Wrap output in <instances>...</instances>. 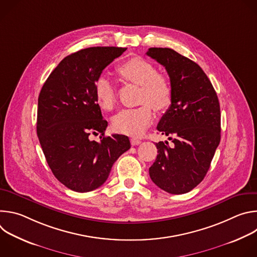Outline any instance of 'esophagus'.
Masks as SVG:
<instances>
[{
	"mask_svg": "<svg viewBox=\"0 0 257 257\" xmlns=\"http://www.w3.org/2000/svg\"><path fill=\"white\" fill-rule=\"evenodd\" d=\"M130 141H131V144H132L133 146L138 145V144H140V142H141V141H140L139 139H137V138H131Z\"/></svg>",
	"mask_w": 257,
	"mask_h": 257,
	"instance_id": "1",
	"label": "esophagus"
}]
</instances>
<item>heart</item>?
Instances as JSON below:
<instances>
[{
    "label": "heart",
    "mask_w": 257,
    "mask_h": 257,
    "mask_svg": "<svg viewBox=\"0 0 257 257\" xmlns=\"http://www.w3.org/2000/svg\"><path fill=\"white\" fill-rule=\"evenodd\" d=\"M120 76L132 83L141 85L140 106L125 108L113 119L115 131L137 136L143 133L154 120L153 108L165 111L172 102V85L169 78L158 73L156 66L142 58H131L118 68ZM94 95L97 103L105 111H111L116 103V88L105 74L99 75L94 82Z\"/></svg>",
    "instance_id": "1"
}]
</instances>
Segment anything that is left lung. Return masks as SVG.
Segmentation results:
<instances>
[{
	"instance_id": "8db88e82",
	"label": "left lung",
	"mask_w": 257,
	"mask_h": 257,
	"mask_svg": "<svg viewBox=\"0 0 257 257\" xmlns=\"http://www.w3.org/2000/svg\"><path fill=\"white\" fill-rule=\"evenodd\" d=\"M146 55L166 68L173 90L171 105L157 127L173 145L156 143L158 156L150 176L166 192L184 194L203 180L221 140L218 98L195 62L168 48H151Z\"/></svg>"
}]
</instances>
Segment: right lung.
<instances>
[{
	"instance_id": "1",
	"label": "right lung",
	"mask_w": 257,
	"mask_h": 257,
	"mask_svg": "<svg viewBox=\"0 0 257 257\" xmlns=\"http://www.w3.org/2000/svg\"><path fill=\"white\" fill-rule=\"evenodd\" d=\"M126 50L93 47L73 53L54 69L40 92V143L54 176L73 191L100 187L131 146L125 135L104 136L107 122L94 95L96 78ZM91 133H101L99 142L89 139Z\"/></svg>"
}]
</instances>
